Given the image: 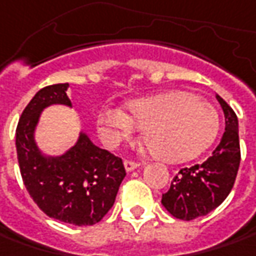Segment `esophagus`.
<instances>
[{
    "label": "esophagus",
    "mask_w": 256,
    "mask_h": 256,
    "mask_svg": "<svg viewBox=\"0 0 256 256\" xmlns=\"http://www.w3.org/2000/svg\"><path fill=\"white\" fill-rule=\"evenodd\" d=\"M140 164L136 163V162H132V160H124V168L126 172H133L134 168H137Z\"/></svg>",
    "instance_id": "obj_1"
}]
</instances>
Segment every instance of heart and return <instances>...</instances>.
<instances>
[{
  "label": "heart",
  "mask_w": 256,
  "mask_h": 256,
  "mask_svg": "<svg viewBox=\"0 0 256 256\" xmlns=\"http://www.w3.org/2000/svg\"><path fill=\"white\" fill-rule=\"evenodd\" d=\"M136 128H143V140L156 158L182 163L214 143L220 118L210 102L182 90L128 102L126 113L108 108L98 116L99 136L108 146L133 136Z\"/></svg>",
  "instance_id": "heart-1"
}]
</instances>
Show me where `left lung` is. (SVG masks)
Listing matches in <instances>:
<instances>
[{"instance_id":"1","label":"left lung","mask_w":256,"mask_h":256,"mask_svg":"<svg viewBox=\"0 0 256 256\" xmlns=\"http://www.w3.org/2000/svg\"><path fill=\"white\" fill-rule=\"evenodd\" d=\"M225 116V132L212 156L204 163L178 172L162 197V204L172 216L191 221L207 216L222 204L231 192L241 162L238 119L228 103L216 94Z\"/></svg>"}]
</instances>
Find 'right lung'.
Returning a JSON list of instances; mask_svg holds the SVG:
<instances>
[{
	"instance_id": "add662e5",
	"label": "right lung",
	"mask_w": 256,
	"mask_h": 256,
	"mask_svg": "<svg viewBox=\"0 0 256 256\" xmlns=\"http://www.w3.org/2000/svg\"><path fill=\"white\" fill-rule=\"evenodd\" d=\"M69 84L46 86L32 98L16 126V154L24 184L50 218L74 225L99 222L113 207L126 170L120 157L94 146L80 133L62 156H45L35 142L40 112L50 104L72 106Z\"/></svg>"
}]
</instances>
